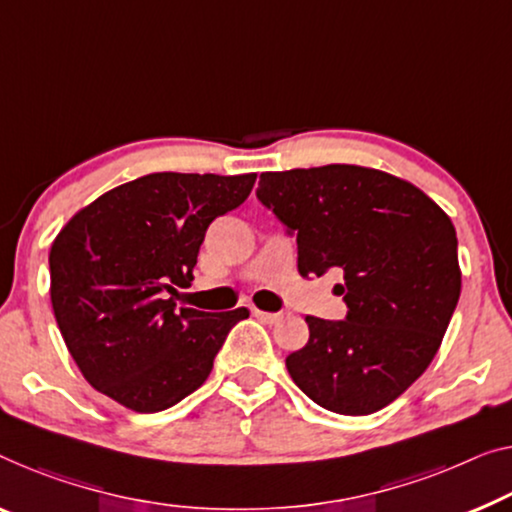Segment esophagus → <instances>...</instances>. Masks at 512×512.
I'll use <instances>...</instances> for the list:
<instances>
[{"label":"esophagus","instance_id":"1","mask_svg":"<svg viewBox=\"0 0 512 512\" xmlns=\"http://www.w3.org/2000/svg\"><path fill=\"white\" fill-rule=\"evenodd\" d=\"M253 315L257 319H262V322H266V324H276L282 319L280 312H266V310H259V308H253Z\"/></svg>","mask_w":512,"mask_h":512}]
</instances>
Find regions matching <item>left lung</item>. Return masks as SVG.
Masks as SVG:
<instances>
[{
	"mask_svg": "<svg viewBox=\"0 0 512 512\" xmlns=\"http://www.w3.org/2000/svg\"><path fill=\"white\" fill-rule=\"evenodd\" d=\"M257 197L296 234L299 273L340 269L347 319L308 315L285 358L294 384L345 416L384 409L423 375L460 299L448 213L421 188L361 165L259 174Z\"/></svg>",
	"mask_w": 512,
	"mask_h": 512,
	"instance_id": "obj_1",
	"label": "left lung"
}]
</instances>
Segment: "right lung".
Listing matches in <instances>:
<instances>
[{
  "instance_id": "add662e5",
  "label": "right lung",
  "mask_w": 512,
  "mask_h": 512,
  "mask_svg": "<svg viewBox=\"0 0 512 512\" xmlns=\"http://www.w3.org/2000/svg\"><path fill=\"white\" fill-rule=\"evenodd\" d=\"M257 174L156 172L103 193L50 248V301L73 361L126 409L154 414L197 391L248 308L177 310L213 218L246 202Z\"/></svg>"
}]
</instances>
